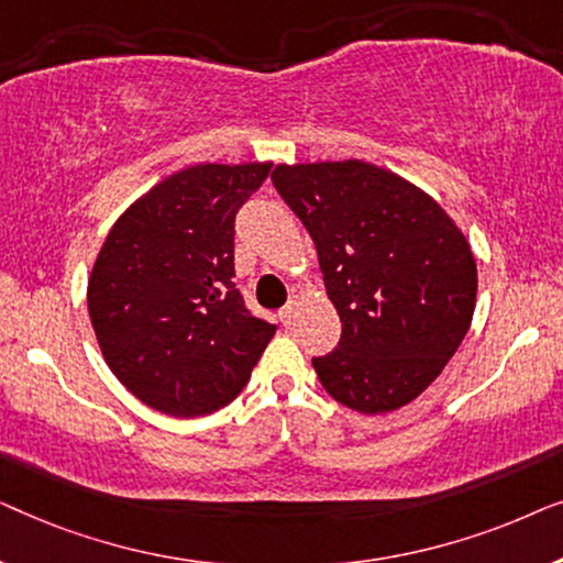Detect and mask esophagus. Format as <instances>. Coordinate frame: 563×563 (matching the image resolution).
<instances>
[{
    "mask_svg": "<svg viewBox=\"0 0 563 563\" xmlns=\"http://www.w3.org/2000/svg\"><path fill=\"white\" fill-rule=\"evenodd\" d=\"M295 310H297V305L295 302H287L279 310V320H282V325H291V318H295Z\"/></svg>",
    "mask_w": 563,
    "mask_h": 563,
    "instance_id": "34e87169",
    "label": "esophagus"
}]
</instances>
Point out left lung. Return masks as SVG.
I'll list each match as a JSON object with an SVG mask.
<instances>
[{
    "label": "left lung",
    "instance_id": "1",
    "mask_svg": "<svg viewBox=\"0 0 563 563\" xmlns=\"http://www.w3.org/2000/svg\"><path fill=\"white\" fill-rule=\"evenodd\" d=\"M272 181L310 233L330 302L335 351L312 358L335 402L391 412L422 395L472 325L476 261L426 191L366 161L276 166Z\"/></svg>",
    "mask_w": 563,
    "mask_h": 563
}]
</instances>
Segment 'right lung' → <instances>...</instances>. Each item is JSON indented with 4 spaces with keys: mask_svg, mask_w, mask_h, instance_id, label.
<instances>
[{
    "mask_svg": "<svg viewBox=\"0 0 563 563\" xmlns=\"http://www.w3.org/2000/svg\"><path fill=\"white\" fill-rule=\"evenodd\" d=\"M272 164L176 172L114 222L87 302L112 374L153 410L202 418L233 402L276 333L235 289V214Z\"/></svg>",
    "mask_w": 563,
    "mask_h": 563,
    "instance_id": "add662e5",
    "label": "right lung"
}]
</instances>
